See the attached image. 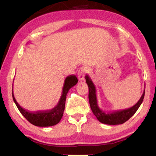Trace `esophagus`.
Here are the masks:
<instances>
[{"label": "esophagus", "instance_id": "obj_1", "mask_svg": "<svg viewBox=\"0 0 156 156\" xmlns=\"http://www.w3.org/2000/svg\"><path fill=\"white\" fill-rule=\"evenodd\" d=\"M87 72V67H81L79 69L78 73V80L80 81H83L84 80V75H85Z\"/></svg>", "mask_w": 156, "mask_h": 156}]
</instances>
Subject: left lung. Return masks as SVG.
Segmentation results:
<instances>
[{
  "instance_id": "left-lung-1",
  "label": "left lung",
  "mask_w": 156,
  "mask_h": 156,
  "mask_svg": "<svg viewBox=\"0 0 156 156\" xmlns=\"http://www.w3.org/2000/svg\"><path fill=\"white\" fill-rule=\"evenodd\" d=\"M85 79L86 83L89 87V101L90 107L92 112L94 113L97 119L101 123L109 125H116L123 124L135 114V113L138 109L142 101H143L145 89L138 102L135 105H133V107L129 108L127 109H122L113 112L106 113L100 109L98 105L96 89L93 81H92L88 74L85 76Z\"/></svg>"
}]
</instances>
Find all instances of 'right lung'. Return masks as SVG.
I'll use <instances>...</instances> for the list:
<instances>
[{"instance_id":"right-lung-1","label":"right lung","mask_w":156,"mask_h":156,"mask_svg":"<svg viewBox=\"0 0 156 156\" xmlns=\"http://www.w3.org/2000/svg\"><path fill=\"white\" fill-rule=\"evenodd\" d=\"M78 83V78L73 75L67 76L65 79L64 85L62 87V95L57 105L53 109L47 111H41V112H30L21 107L15 99L14 93H13V84H12V97L14 102L24 117L32 125L37 126H51L57 125L63 115L64 113L66 98L69 89L72 87L75 86Z\"/></svg>"}]
</instances>
